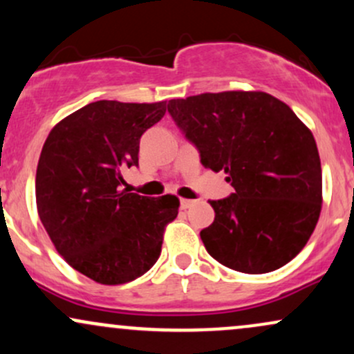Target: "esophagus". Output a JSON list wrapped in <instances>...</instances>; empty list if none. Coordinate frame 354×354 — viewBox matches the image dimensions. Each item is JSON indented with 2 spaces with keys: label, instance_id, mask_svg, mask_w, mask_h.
Instances as JSON below:
<instances>
[{
  "label": "esophagus",
  "instance_id": "1",
  "mask_svg": "<svg viewBox=\"0 0 354 354\" xmlns=\"http://www.w3.org/2000/svg\"><path fill=\"white\" fill-rule=\"evenodd\" d=\"M180 205H181V209H188L189 206L194 205V200H185V198H183V200L180 201Z\"/></svg>",
  "mask_w": 354,
  "mask_h": 354
}]
</instances>
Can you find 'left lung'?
I'll list each match as a JSON object with an SVG mask.
<instances>
[{"mask_svg": "<svg viewBox=\"0 0 354 354\" xmlns=\"http://www.w3.org/2000/svg\"><path fill=\"white\" fill-rule=\"evenodd\" d=\"M168 113L201 165L225 171L234 193L209 201L200 233L221 265L250 274L290 263L313 234L323 203L313 133L286 103L263 91L203 93L171 100Z\"/></svg>", "mask_w": 354, "mask_h": 354, "instance_id": "1", "label": "left lung"}]
</instances>
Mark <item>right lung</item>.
<instances>
[{
	"label": "right lung",
	"mask_w": 354,
	"mask_h": 354,
	"mask_svg": "<svg viewBox=\"0 0 354 354\" xmlns=\"http://www.w3.org/2000/svg\"><path fill=\"white\" fill-rule=\"evenodd\" d=\"M166 113L160 103L101 100L61 120L44 141L36 169V206L64 261L101 284L140 278L158 261L173 194L121 189L124 168L138 166L140 140Z\"/></svg>",
	"instance_id": "obj_1"
}]
</instances>
